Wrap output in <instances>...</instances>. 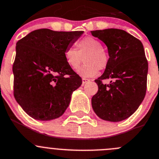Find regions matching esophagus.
Masks as SVG:
<instances>
[{
	"instance_id": "obj_1",
	"label": "esophagus",
	"mask_w": 159,
	"mask_h": 159,
	"mask_svg": "<svg viewBox=\"0 0 159 159\" xmlns=\"http://www.w3.org/2000/svg\"><path fill=\"white\" fill-rule=\"evenodd\" d=\"M89 79H87V78H82V84H84L85 83L89 82Z\"/></svg>"
}]
</instances>
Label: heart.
Wrapping results in <instances>:
<instances>
[{"mask_svg": "<svg viewBox=\"0 0 159 159\" xmlns=\"http://www.w3.org/2000/svg\"><path fill=\"white\" fill-rule=\"evenodd\" d=\"M77 48L70 47L64 52L65 60L68 66L76 70L83 61L85 63L78 68V73L82 77H93L99 70H102L107 66L109 55L102 47L100 41L93 37H87L76 44Z\"/></svg>", "mask_w": 159, "mask_h": 159, "instance_id": "b5f03b06", "label": "heart"}]
</instances>
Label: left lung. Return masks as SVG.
Listing matches in <instances>:
<instances>
[{"label": "left lung", "mask_w": 159, "mask_h": 159, "mask_svg": "<svg viewBox=\"0 0 159 159\" xmlns=\"http://www.w3.org/2000/svg\"><path fill=\"white\" fill-rule=\"evenodd\" d=\"M105 43L109 63L95 80L98 92L92 98L93 111L101 119L120 121L131 116L144 99L148 63L141 41L119 29L92 31ZM111 79L108 85L102 80Z\"/></svg>", "instance_id": "1"}]
</instances>
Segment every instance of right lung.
<instances>
[{
	"label": "right lung",
	"instance_id": "add662e5",
	"mask_svg": "<svg viewBox=\"0 0 159 159\" xmlns=\"http://www.w3.org/2000/svg\"><path fill=\"white\" fill-rule=\"evenodd\" d=\"M84 31H32L16 43L13 63L14 96L23 111L36 120L61 116L81 78L66 63L64 52Z\"/></svg>",
	"mask_w": 159,
	"mask_h": 159
}]
</instances>
